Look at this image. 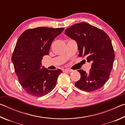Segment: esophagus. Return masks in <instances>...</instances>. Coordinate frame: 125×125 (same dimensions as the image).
Segmentation results:
<instances>
[{"instance_id": "obj_1", "label": "esophagus", "mask_w": 125, "mask_h": 125, "mask_svg": "<svg viewBox=\"0 0 125 125\" xmlns=\"http://www.w3.org/2000/svg\"><path fill=\"white\" fill-rule=\"evenodd\" d=\"M63 71L64 72H73L72 70H71V69H63Z\"/></svg>"}]
</instances>
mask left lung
I'll return each instance as SVG.
<instances>
[{"label":"left lung","mask_w":125,"mask_h":125,"mask_svg":"<svg viewBox=\"0 0 125 125\" xmlns=\"http://www.w3.org/2000/svg\"><path fill=\"white\" fill-rule=\"evenodd\" d=\"M65 34L77 41L79 56L86 57L92 64L88 73L82 69L78 71L80 78L75 85L88 92L101 88L109 79L115 59L109 36L102 30L86 22L68 27Z\"/></svg>","instance_id":"8db88e82"}]
</instances>
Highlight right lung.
Returning <instances> with one entry per match:
<instances>
[{
    "label": "right lung",
    "instance_id": "right-lung-1",
    "mask_svg": "<svg viewBox=\"0 0 125 125\" xmlns=\"http://www.w3.org/2000/svg\"><path fill=\"white\" fill-rule=\"evenodd\" d=\"M39 27L25 30L20 36L11 57L14 70L24 90L41 97L49 93L56 85L61 69H41V60L48 55L52 42L64 30Z\"/></svg>",
    "mask_w": 125,
    "mask_h": 125
}]
</instances>
